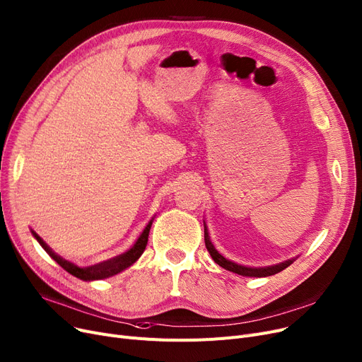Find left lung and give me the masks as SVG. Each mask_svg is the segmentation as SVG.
Returning a JSON list of instances; mask_svg holds the SVG:
<instances>
[{
    "label": "left lung",
    "mask_w": 362,
    "mask_h": 362,
    "mask_svg": "<svg viewBox=\"0 0 362 362\" xmlns=\"http://www.w3.org/2000/svg\"><path fill=\"white\" fill-rule=\"evenodd\" d=\"M204 243H206V249H208V252L212 256V259L219 267L226 268V269H228L231 272H235L238 275H243V277H268V275H274V274H277V272L286 269L288 265H291V264L296 261V257H291V259H287V261L280 262L277 265H269V267H247V265L233 262V261L227 259L226 256H222L215 249V246L212 245L211 238H209V233H208V228H206V226H204Z\"/></svg>",
    "instance_id": "obj_1"
}]
</instances>
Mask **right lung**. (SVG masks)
<instances>
[{"label": "right lung", "mask_w": 362, "mask_h": 362, "mask_svg": "<svg viewBox=\"0 0 362 362\" xmlns=\"http://www.w3.org/2000/svg\"><path fill=\"white\" fill-rule=\"evenodd\" d=\"M151 222L153 219L147 223V227L144 228V231L141 233V235L139 237V240L134 243V246L127 250L125 253L119 255V256H115L112 257V259L109 261H105V262H100L97 265H91V267H85V268H81L72 262H69L66 259H63L62 256H59L53 249H51L44 240L33 231V237H35L38 240V243L42 246V249L53 257V259L63 268L66 269L69 274H72L74 277L76 279H81L83 281H93V280H101V279H107V277H112V275H116L119 272H122L124 269H127L128 267H131L139 257L143 255L146 246H147V240H148V233H150V228H151Z\"/></svg>", "instance_id": "right-lung-1"}]
</instances>
